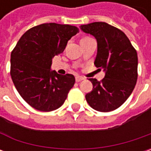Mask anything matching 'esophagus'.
I'll return each mask as SVG.
<instances>
[{"label":"esophagus","instance_id":"esophagus-1","mask_svg":"<svg viewBox=\"0 0 151 151\" xmlns=\"http://www.w3.org/2000/svg\"><path fill=\"white\" fill-rule=\"evenodd\" d=\"M84 78L83 77H81V76H76V82H80V81H83Z\"/></svg>","mask_w":151,"mask_h":151}]
</instances>
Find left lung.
<instances>
[{
    "label": "left lung",
    "mask_w": 151,
    "mask_h": 151,
    "mask_svg": "<svg viewBox=\"0 0 151 151\" xmlns=\"http://www.w3.org/2000/svg\"><path fill=\"white\" fill-rule=\"evenodd\" d=\"M80 27L96 39L97 54L94 65L105 71V76L100 81L89 79L93 88L86 95V101L96 111H113L124 104L136 85V50L124 32L106 22H96Z\"/></svg>",
    "instance_id": "1"
}]
</instances>
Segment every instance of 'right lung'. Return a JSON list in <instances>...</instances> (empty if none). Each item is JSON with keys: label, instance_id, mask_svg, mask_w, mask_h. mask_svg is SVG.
<instances>
[{"label": "right lung", "instance_id": "add662e5", "mask_svg": "<svg viewBox=\"0 0 151 151\" xmlns=\"http://www.w3.org/2000/svg\"><path fill=\"white\" fill-rule=\"evenodd\" d=\"M78 27L55 22L27 30L11 54V76L20 96L31 107L50 112L63 105L75 84L73 75L51 70L52 59L61 54Z\"/></svg>", "mask_w": 151, "mask_h": 151}]
</instances>
